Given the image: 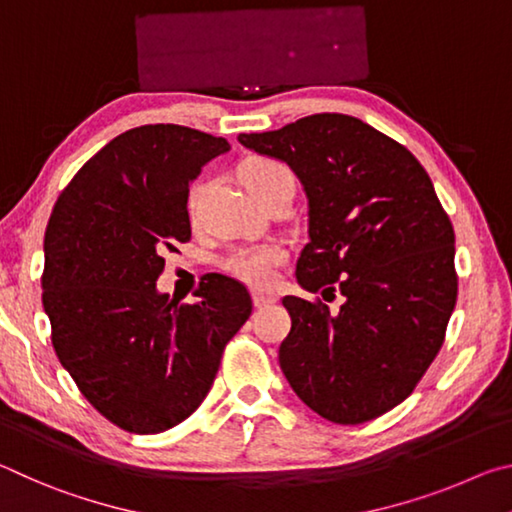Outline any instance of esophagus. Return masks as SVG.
Returning a JSON list of instances; mask_svg holds the SVG:
<instances>
[{"instance_id": "esophagus-1", "label": "esophagus", "mask_w": 512, "mask_h": 512, "mask_svg": "<svg viewBox=\"0 0 512 512\" xmlns=\"http://www.w3.org/2000/svg\"><path fill=\"white\" fill-rule=\"evenodd\" d=\"M273 302H275V298H271V296H264V293H253V305L257 309H264L268 305H273Z\"/></svg>"}]
</instances>
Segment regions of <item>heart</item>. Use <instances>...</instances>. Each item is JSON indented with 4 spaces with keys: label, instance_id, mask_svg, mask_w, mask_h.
I'll list each match as a JSON object with an SVG mask.
<instances>
[{
    "label": "heart",
    "instance_id": "1",
    "mask_svg": "<svg viewBox=\"0 0 512 512\" xmlns=\"http://www.w3.org/2000/svg\"><path fill=\"white\" fill-rule=\"evenodd\" d=\"M239 176L241 183L248 187V192L259 203H264L268 196L284 187H293V176L287 164L275 158H264V155H255V158L241 162ZM198 196H201V185H196L189 194V212L196 210ZM284 259H287V250L280 244L237 246L221 259V268L248 287L266 289L273 284L275 268L282 266Z\"/></svg>",
    "mask_w": 512,
    "mask_h": 512
}]
</instances>
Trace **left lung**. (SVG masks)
Segmentation results:
<instances>
[{
  "label": "left lung",
  "instance_id": "1",
  "mask_svg": "<svg viewBox=\"0 0 512 512\" xmlns=\"http://www.w3.org/2000/svg\"><path fill=\"white\" fill-rule=\"evenodd\" d=\"M239 142L287 162L305 187L300 287L345 298L334 316L320 298L282 300L291 316L284 377L329 422L379 418L436 359L458 296L454 228L429 173L406 146L341 112Z\"/></svg>",
  "mask_w": 512,
  "mask_h": 512
}]
</instances>
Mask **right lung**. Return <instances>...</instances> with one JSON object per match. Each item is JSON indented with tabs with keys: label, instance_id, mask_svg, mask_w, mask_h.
Instances as JSON below:
<instances>
[{
	"label": "right lung",
	"instance_id": "1",
	"mask_svg": "<svg viewBox=\"0 0 512 512\" xmlns=\"http://www.w3.org/2000/svg\"><path fill=\"white\" fill-rule=\"evenodd\" d=\"M228 140L176 124L121 133L92 155L51 210L42 305L51 345L85 400L131 433H160L210 393L253 300L207 275L198 300L158 293L164 253L192 239L189 183Z\"/></svg>",
	"mask_w": 512,
	"mask_h": 512
}]
</instances>
